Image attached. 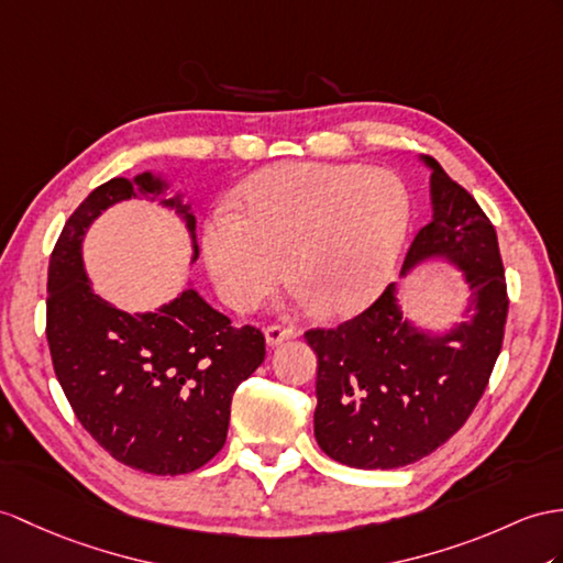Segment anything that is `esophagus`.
<instances>
[{"mask_svg": "<svg viewBox=\"0 0 563 563\" xmlns=\"http://www.w3.org/2000/svg\"><path fill=\"white\" fill-rule=\"evenodd\" d=\"M298 336V329H294V327H282V324H272V327H267L265 329V341H267V346H279V344H284V341H289V339H296Z\"/></svg>", "mask_w": 563, "mask_h": 563, "instance_id": "34e87169", "label": "esophagus"}]
</instances>
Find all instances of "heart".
<instances>
[{
    "label": "heart",
    "instance_id": "obj_1",
    "mask_svg": "<svg viewBox=\"0 0 563 563\" xmlns=\"http://www.w3.org/2000/svg\"><path fill=\"white\" fill-rule=\"evenodd\" d=\"M234 210L214 212L200 236L219 298L251 310L289 269L300 306L334 318L361 312L385 291L413 214L396 174L327 162L253 174L239 186Z\"/></svg>",
    "mask_w": 563,
    "mask_h": 563
}]
</instances>
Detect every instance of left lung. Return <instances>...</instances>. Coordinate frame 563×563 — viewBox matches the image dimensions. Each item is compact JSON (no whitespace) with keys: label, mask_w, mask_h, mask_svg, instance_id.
<instances>
[{"label":"left lung","mask_w":563,"mask_h":563,"mask_svg":"<svg viewBox=\"0 0 563 563\" xmlns=\"http://www.w3.org/2000/svg\"><path fill=\"white\" fill-rule=\"evenodd\" d=\"M420 162L430 169L432 219L410 243L399 277L428 265L456 269L468 294L463 320L420 329L394 282L358 318L306 332L318 355L314 440L329 459L361 471L401 468L454 437L501 351L509 298L495 227L440 162Z\"/></svg>","instance_id":"obj_1"}]
</instances>
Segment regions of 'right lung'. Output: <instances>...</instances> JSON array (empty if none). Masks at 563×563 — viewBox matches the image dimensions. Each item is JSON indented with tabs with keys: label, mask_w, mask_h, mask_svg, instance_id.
Returning <instances> with one entry per match:
<instances>
[{
	"label": "right lung",
	"mask_w": 563,
	"mask_h": 563,
	"mask_svg": "<svg viewBox=\"0 0 563 563\" xmlns=\"http://www.w3.org/2000/svg\"><path fill=\"white\" fill-rule=\"evenodd\" d=\"M147 198L181 219L198 260L196 214L162 172L112 178L68 217L47 272V344L54 375L90 437L119 463L153 475L198 471L227 442L231 396L265 361V336L234 329L194 282L147 312L102 298L86 272L84 241L119 202Z\"/></svg>",
	"instance_id": "1"
}]
</instances>
